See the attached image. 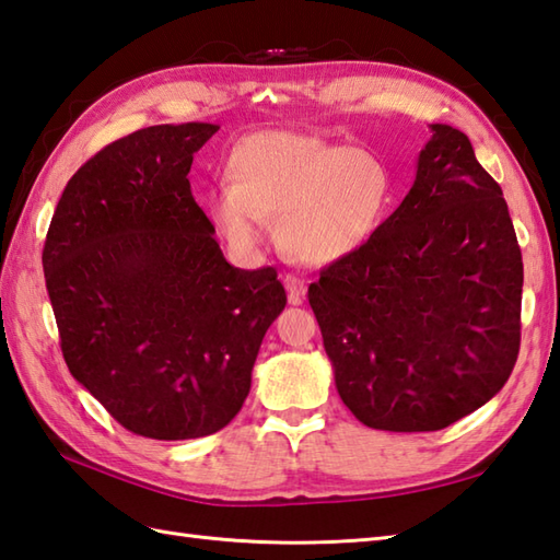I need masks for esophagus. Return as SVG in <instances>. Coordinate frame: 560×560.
Segmentation results:
<instances>
[{"instance_id":"34e87169","label":"esophagus","mask_w":560,"mask_h":560,"mask_svg":"<svg viewBox=\"0 0 560 560\" xmlns=\"http://www.w3.org/2000/svg\"><path fill=\"white\" fill-rule=\"evenodd\" d=\"M283 287H287V291H289V303L291 305H301L303 303L305 291H307V283L301 277H295V273H287V277H283Z\"/></svg>"}]
</instances>
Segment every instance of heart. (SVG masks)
Returning a JSON list of instances; mask_svg holds the SVG:
<instances>
[{
    "instance_id": "heart-1",
    "label": "heart",
    "mask_w": 560,
    "mask_h": 560,
    "mask_svg": "<svg viewBox=\"0 0 560 560\" xmlns=\"http://www.w3.org/2000/svg\"><path fill=\"white\" fill-rule=\"evenodd\" d=\"M225 180L209 199L225 241L255 253L265 221H277L281 249L305 265H327L368 243L392 199L389 168L375 153L279 129L237 141Z\"/></svg>"
}]
</instances>
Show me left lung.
<instances>
[{"label":"left lung","mask_w":560,"mask_h":560,"mask_svg":"<svg viewBox=\"0 0 560 560\" xmlns=\"http://www.w3.org/2000/svg\"><path fill=\"white\" fill-rule=\"evenodd\" d=\"M389 219L311 283L341 401L377 431H440L501 392L520 353L522 253L469 137L431 125Z\"/></svg>","instance_id":"obj_1"}]
</instances>
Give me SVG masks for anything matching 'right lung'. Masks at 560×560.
Here are the masks:
<instances>
[{
  "instance_id": "1",
  "label": "right lung",
  "mask_w": 560,
  "mask_h": 560,
  "mask_svg": "<svg viewBox=\"0 0 560 560\" xmlns=\"http://www.w3.org/2000/svg\"><path fill=\"white\" fill-rule=\"evenodd\" d=\"M219 125H156L71 175L43 247L69 373L127 431L205 438L229 425L287 305L277 269L225 261L187 173Z\"/></svg>"
}]
</instances>
